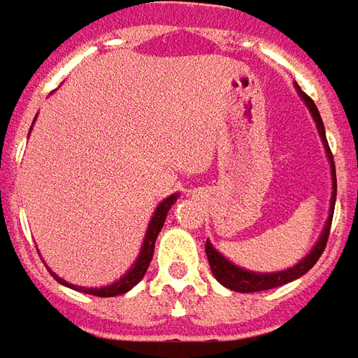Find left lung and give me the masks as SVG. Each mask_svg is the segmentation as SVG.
Masks as SVG:
<instances>
[{
    "instance_id": "obj_1",
    "label": "left lung",
    "mask_w": 358,
    "mask_h": 358,
    "mask_svg": "<svg viewBox=\"0 0 358 358\" xmlns=\"http://www.w3.org/2000/svg\"><path fill=\"white\" fill-rule=\"evenodd\" d=\"M297 92L301 96V100L308 104L311 116L315 120V126H317L319 136H321V141L325 145V153L329 157L331 163V181H333V195H331V207H329V217H327V222H325V229L321 232L319 241L315 242V246L311 248L308 256L303 260L294 266V268H287V270H282V272H272V274H262V272H248L244 268H238L234 264L227 260L220 252L207 241L205 244V252H207L208 266H210V272L217 278V282L229 287L232 292H241V294H252V292H264V289H272V287H280V285L289 284L297 278H301L303 274H308L309 270L315 266V262L319 260V256L323 254L325 246H327V238H329V230H331V220H333V210H335V196H337V175H335V162H333V153L329 150V143H327V138H325V126H323V120L319 116L317 106L313 104V100L309 98L299 86L296 84Z\"/></svg>"
}]
</instances>
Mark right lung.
<instances>
[{"instance_id": "right-lung-1", "label": "right lung", "mask_w": 358, "mask_h": 358, "mask_svg": "<svg viewBox=\"0 0 358 358\" xmlns=\"http://www.w3.org/2000/svg\"><path fill=\"white\" fill-rule=\"evenodd\" d=\"M177 193L175 195H169L165 201H162L157 208H155V213H153V217L150 220V227H148V232H145V238H143V244H141V250L140 256L136 258V262L134 266L129 268L126 274L122 275L117 282L110 285H104V287H76V285L69 284V282H64L62 278H59L57 274H50L57 278V282L62 285H66V287H73V289H78V292H83V294H90V296H98V297H114L120 296V294H126L129 292L134 285L140 282L141 278L145 275L148 272V268H150L151 258H153V248H155V241H157V234H159V230L163 229V222H165V218H167V210L171 208L175 201H177Z\"/></svg>"}]
</instances>
